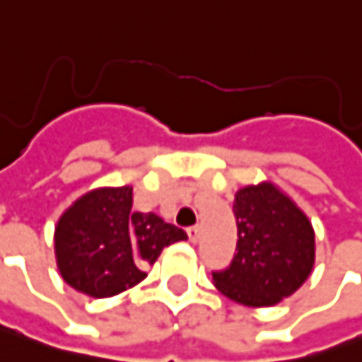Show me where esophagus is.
<instances>
[{
  "label": "esophagus",
  "mask_w": 362,
  "mask_h": 362,
  "mask_svg": "<svg viewBox=\"0 0 362 362\" xmlns=\"http://www.w3.org/2000/svg\"><path fill=\"white\" fill-rule=\"evenodd\" d=\"M187 235H189V242L191 243L199 242V238H202V230H199V226H191V228H187Z\"/></svg>",
  "instance_id": "34e87169"
}]
</instances>
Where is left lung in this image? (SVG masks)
Instances as JSON below:
<instances>
[{
	"label": "left lung",
	"mask_w": 362,
	"mask_h": 362,
	"mask_svg": "<svg viewBox=\"0 0 362 362\" xmlns=\"http://www.w3.org/2000/svg\"><path fill=\"white\" fill-rule=\"evenodd\" d=\"M238 254L214 272L221 294L245 306H274L306 282L314 266V230L308 217L274 183L235 193Z\"/></svg>",
	"instance_id": "1"
}]
</instances>
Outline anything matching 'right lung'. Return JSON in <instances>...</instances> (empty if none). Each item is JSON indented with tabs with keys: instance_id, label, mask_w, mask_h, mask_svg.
Returning a JSON list of instances; mask_svg holds the SVG:
<instances>
[{
	"instance_id": "add662e5",
	"label": "right lung",
	"mask_w": 362,
	"mask_h": 362,
	"mask_svg": "<svg viewBox=\"0 0 362 362\" xmlns=\"http://www.w3.org/2000/svg\"><path fill=\"white\" fill-rule=\"evenodd\" d=\"M132 187L84 193L58 219L54 250L64 282L92 298H108L145 280L163 247L187 233L155 214L131 211Z\"/></svg>"
}]
</instances>
